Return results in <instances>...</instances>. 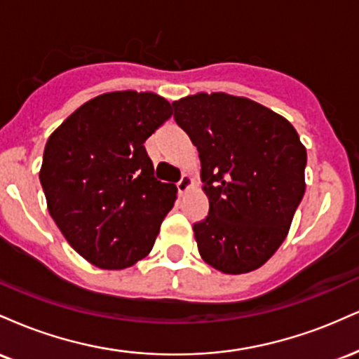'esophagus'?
<instances>
[{"mask_svg": "<svg viewBox=\"0 0 359 359\" xmlns=\"http://www.w3.org/2000/svg\"><path fill=\"white\" fill-rule=\"evenodd\" d=\"M194 184V179L191 175H187V174H184L182 175V179L179 180V182H177V189H179V194H184V192H187L189 189H191V185Z\"/></svg>", "mask_w": 359, "mask_h": 359, "instance_id": "1", "label": "esophagus"}]
</instances>
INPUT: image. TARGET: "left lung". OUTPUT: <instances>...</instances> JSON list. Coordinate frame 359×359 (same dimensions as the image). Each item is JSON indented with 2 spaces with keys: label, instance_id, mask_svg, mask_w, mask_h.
I'll return each mask as SVG.
<instances>
[{
  "label": "left lung",
  "instance_id": "1",
  "mask_svg": "<svg viewBox=\"0 0 359 359\" xmlns=\"http://www.w3.org/2000/svg\"><path fill=\"white\" fill-rule=\"evenodd\" d=\"M201 158L209 214L194 224L201 257L229 275L280 248L306 192L307 151L295 128L257 101L197 93L172 102Z\"/></svg>",
  "mask_w": 359,
  "mask_h": 359
}]
</instances>
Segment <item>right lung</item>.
Returning a JSON list of instances; mask_svg holds the SVG:
<instances>
[{
    "label": "right lung",
    "mask_w": 359,
    "mask_h": 359,
    "mask_svg": "<svg viewBox=\"0 0 359 359\" xmlns=\"http://www.w3.org/2000/svg\"><path fill=\"white\" fill-rule=\"evenodd\" d=\"M172 116L155 93L114 90L84 102L48 138L40 168L47 208L65 240L104 270H123L154 248L174 208L143 143Z\"/></svg>",
    "instance_id": "1"
}]
</instances>
